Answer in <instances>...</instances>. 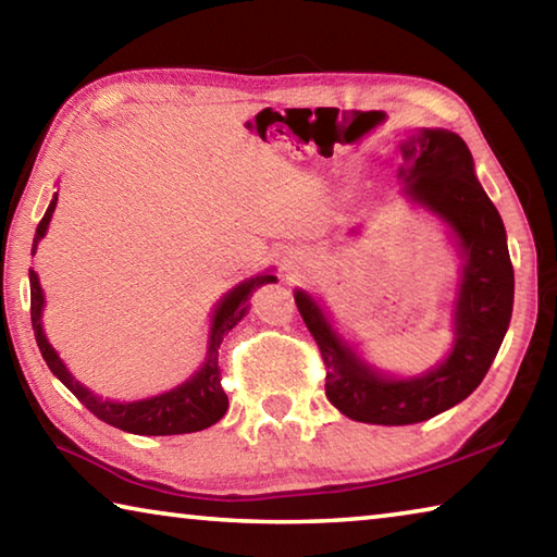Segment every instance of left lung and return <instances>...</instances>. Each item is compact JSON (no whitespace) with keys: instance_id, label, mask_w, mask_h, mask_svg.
I'll return each instance as SVG.
<instances>
[{"instance_id":"obj_1","label":"left lung","mask_w":557,"mask_h":557,"mask_svg":"<svg viewBox=\"0 0 557 557\" xmlns=\"http://www.w3.org/2000/svg\"><path fill=\"white\" fill-rule=\"evenodd\" d=\"M410 159L405 191L442 215L465 252L455 348L437 369L393 381L366 366L326 322L317 301L297 292L301 319L326 369V398L346 418L371 425H412L449 410L476 391L498 354L513 312V265L504 221L474 176L465 139L447 129H422L403 147Z\"/></svg>"}]
</instances>
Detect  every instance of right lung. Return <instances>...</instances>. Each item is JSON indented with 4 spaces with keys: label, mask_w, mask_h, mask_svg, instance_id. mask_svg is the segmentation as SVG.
I'll use <instances>...</instances> for the list:
<instances>
[{
    "label": "right lung",
    "mask_w": 557,
    "mask_h": 557,
    "mask_svg": "<svg viewBox=\"0 0 557 557\" xmlns=\"http://www.w3.org/2000/svg\"><path fill=\"white\" fill-rule=\"evenodd\" d=\"M55 196L49 209H46L44 219L39 221V228L34 235V250L36 243L44 238L46 228H49L51 213L55 209ZM29 282H32V326L36 344H39V351L44 361L49 363L55 379H59L65 388H69L75 398H78L86 408L96 414L98 420L108 422V425L132 432V435H186V432H199L219 422L225 410H228V395L223 393L221 385V369H219V348L223 336L231 332V329L240 322L248 312V297L250 292L265 285V282H275L272 275H260L252 277L243 285L235 287L228 297L215 309L213 317V329H211V346H209V358L201 366V371L194 375L191 381L178 385V388L157 395V398L149 400H137V403H112L102 400L98 395H92L88 388H83L78 381H73V375L65 371V366L51 344L46 342L44 329H41V307H44V295L39 287V277L36 272L29 270Z\"/></svg>",
    "instance_id": "1"
}]
</instances>
